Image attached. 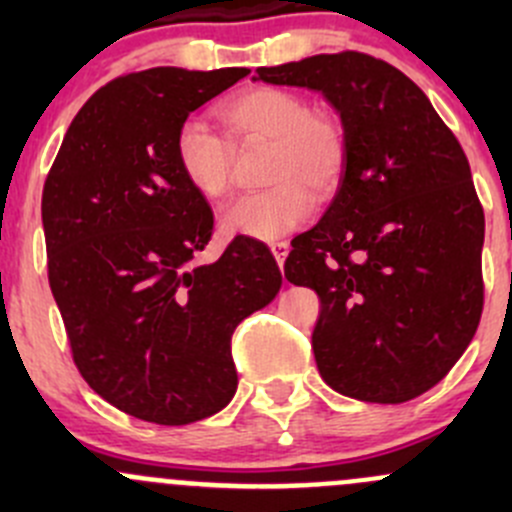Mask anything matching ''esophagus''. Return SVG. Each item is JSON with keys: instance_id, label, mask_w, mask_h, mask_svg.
I'll return each mask as SVG.
<instances>
[{"instance_id": "1", "label": "esophagus", "mask_w": 512, "mask_h": 512, "mask_svg": "<svg viewBox=\"0 0 512 512\" xmlns=\"http://www.w3.org/2000/svg\"><path fill=\"white\" fill-rule=\"evenodd\" d=\"M270 250H272V255H275L277 265H280V267L285 265V260H287V255H289V242H287V240H277V242H272Z\"/></svg>"}]
</instances>
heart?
<instances>
[{
  "label": "heart",
  "mask_w": 512,
  "mask_h": 512,
  "mask_svg": "<svg viewBox=\"0 0 512 512\" xmlns=\"http://www.w3.org/2000/svg\"><path fill=\"white\" fill-rule=\"evenodd\" d=\"M215 116L232 143L267 141L262 193L232 200L220 215L227 237L275 240L294 230L314 208L317 195L337 188L347 163V133L327 111H312L297 91L255 86L225 98ZM175 160L190 188L220 200L232 183V148L208 123L190 118L175 136Z\"/></svg>",
  "instance_id": "b5f03b06"
}]
</instances>
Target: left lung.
<instances>
[{
  "mask_svg": "<svg viewBox=\"0 0 512 512\" xmlns=\"http://www.w3.org/2000/svg\"><path fill=\"white\" fill-rule=\"evenodd\" d=\"M255 81L319 91L347 133L342 185L285 262L322 302L319 374L359 401L416 399L461 359L483 312L485 218L461 143L409 76L369 54L262 66Z\"/></svg>",
  "mask_w": 512,
  "mask_h": 512,
  "instance_id": "1",
  "label": "left lung"
}]
</instances>
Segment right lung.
Returning a JSON list of instances; mask_svg holds the SVG:
<instances>
[{
  "instance_id": "right-lung-1",
  "label": "right lung",
  "mask_w": 512,
  "mask_h": 512,
  "mask_svg": "<svg viewBox=\"0 0 512 512\" xmlns=\"http://www.w3.org/2000/svg\"><path fill=\"white\" fill-rule=\"evenodd\" d=\"M247 74L158 66L118 76L76 113L41 195L49 285L74 364L101 399L160 426L230 404L232 332L282 287L272 252L250 237L195 265L213 210L175 160L185 118Z\"/></svg>"
}]
</instances>
